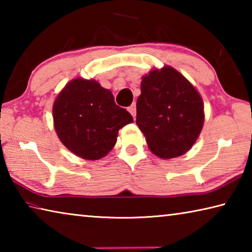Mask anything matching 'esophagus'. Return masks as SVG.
<instances>
[{
	"mask_svg": "<svg viewBox=\"0 0 252 252\" xmlns=\"http://www.w3.org/2000/svg\"><path fill=\"white\" fill-rule=\"evenodd\" d=\"M127 111H129V112L131 113V116L133 117V119H135V116H136V106H135V103L130 105L129 108H127Z\"/></svg>",
	"mask_w": 252,
	"mask_h": 252,
	"instance_id": "1",
	"label": "esophagus"
}]
</instances>
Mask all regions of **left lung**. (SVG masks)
<instances>
[{
    "label": "left lung",
    "instance_id": "8db88e82",
    "mask_svg": "<svg viewBox=\"0 0 252 252\" xmlns=\"http://www.w3.org/2000/svg\"><path fill=\"white\" fill-rule=\"evenodd\" d=\"M202 97L172 66L142 76L136 101V126L148 147L161 159H173L192 148L204 123Z\"/></svg>",
    "mask_w": 252,
    "mask_h": 252
}]
</instances>
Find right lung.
I'll list each match as a JSON object with an SVG mask.
<instances>
[{
  "mask_svg": "<svg viewBox=\"0 0 252 252\" xmlns=\"http://www.w3.org/2000/svg\"><path fill=\"white\" fill-rule=\"evenodd\" d=\"M53 125L67 150L85 160H99L112 150L118 132L133 118L114 102L112 92L95 80L75 78L58 96Z\"/></svg>",
  "mask_w": 252,
  "mask_h": 252,
  "instance_id": "add662e5",
  "label": "right lung"
}]
</instances>
